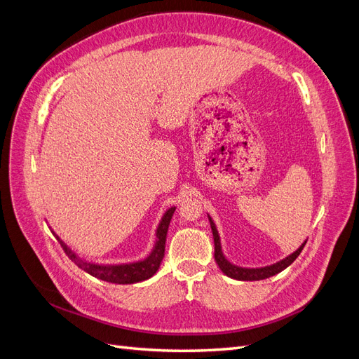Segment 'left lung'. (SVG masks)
Segmentation results:
<instances>
[{"label": "left lung", "mask_w": 359, "mask_h": 359, "mask_svg": "<svg viewBox=\"0 0 359 359\" xmlns=\"http://www.w3.org/2000/svg\"><path fill=\"white\" fill-rule=\"evenodd\" d=\"M210 223H211V229H212V236H214V257H215V262L217 265L220 266V269L223 271V273L226 276H229L232 278H236V280H243V281H255V280H264V278H268V277H273L276 274H278L280 271H283L285 268H287L293 260H295L299 253L302 252L304 245H306V243H304L295 253H292L289 257L280 260V262L271 265V266H265V268H257V269H247V268H240V266H235L232 264L227 262V260L224 259L223 253H222V245H220V236H219V232H217L215 226L212 223V220L210 219Z\"/></svg>", "instance_id": "obj_1"}]
</instances>
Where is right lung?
<instances>
[{
	"mask_svg": "<svg viewBox=\"0 0 359 359\" xmlns=\"http://www.w3.org/2000/svg\"><path fill=\"white\" fill-rule=\"evenodd\" d=\"M173 212H175V208H170L166 211V214L163 215L161 223L157 229V243L156 247L145 260L142 262H136V264H128V265H94L90 262H83L82 259L76 257L74 253H72V250L64 244L60 238L57 236L58 243L61 244L64 253L69 256L72 262H74L81 269H83L85 273L91 274L93 277H97L104 281H109V283H116V285H130V283H137V281L147 280L149 277H153L157 269L160 268V264L163 257H165V247H166V235L169 229V223Z\"/></svg>",
	"mask_w": 359,
	"mask_h": 359,
	"instance_id": "add662e5",
	"label": "right lung"
}]
</instances>
